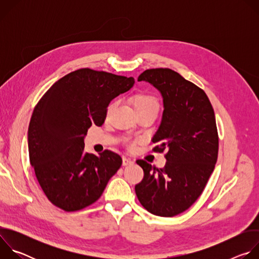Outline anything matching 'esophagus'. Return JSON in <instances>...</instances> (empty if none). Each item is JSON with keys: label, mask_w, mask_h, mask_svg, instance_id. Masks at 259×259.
Returning a JSON list of instances; mask_svg holds the SVG:
<instances>
[{"label": "esophagus", "mask_w": 259, "mask_h": 259, "mask_svg": "<svg viewBox=\"0 0 259 259\" xmlns=\"http://www.w3.org/2000/svg\"><path fill=\"white\" fill-rule=\"evenodd\" d=\"M133 163H134L133 159H130V158H127V157H123V166H128V165H131Z\"/></svg>", "instance_id": "esophagus-1"}]
</instances>
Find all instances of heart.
Instances as JSON below:
<instances>
[{
	"label": "heart",
	"mask_w": 259,
	"mask_h": 259,
	"mask_svg": "<svg viewBox=\"0 0 259 259\" xmlns=\"http://www.w3.org/2000/svg\"><path fill=\"white\" fill-rule=\"evenodd\" d=\"M150 104H158V100L157 98L150 93H138L135 97H134V105L135 107H142V106H146ZM130 145H132V142H129Z\"/></svg>",
	"instance_id": "b5f03b06"
}]
</instances>
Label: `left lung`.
Segmentation results:
<instances>
[{
    "label": "left lung",
    "mask_w": 259,
    "mask_h": 259,
    "mask_svg": "<svg viewBox=\"0 0 259 259\" xmlns=\"http://www.w3.org/2000/svg\"><path fill=\"white\" fill-rule=\"evenodd\" d=\"M138 81L151 83L162 93L164 113L153 151H166L167 162L159 169L137 160L144 175L135 193L149 212L172 217L198 200L214 170L218 156L214 109L203 89L170 68L146 69Z\"/></svg>",
    "instance_id": "left-lung-1"
}]
</instances>
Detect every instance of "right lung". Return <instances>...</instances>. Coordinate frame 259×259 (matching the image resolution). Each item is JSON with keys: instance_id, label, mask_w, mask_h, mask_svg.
Returning a JSON list of instances; mask_svg holds the SVG:
<instances>
[{"instance_id": "right-lung-1", "label": "right lung", "mask_w": 259, "mask_h": 259, "mask_svg": "<svg viewBox=\"0 0 259 259\" xmlns=\"http://www.w3.org/2000/svg\"><path fill=\"white\" fill-rule=\"evenodd\" d=\"M134 83L133 77L80 68L54 83L34 106L28 125L29 162L54 206L66 212L90 206L121 167V156L112 151L85 154L84 137L92 125L104 123L110 100Z\"/></svg>"}]
</instances>
